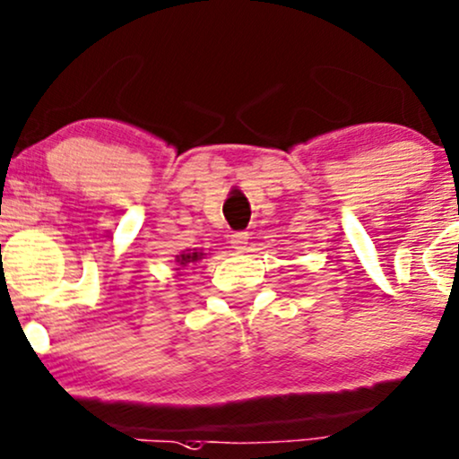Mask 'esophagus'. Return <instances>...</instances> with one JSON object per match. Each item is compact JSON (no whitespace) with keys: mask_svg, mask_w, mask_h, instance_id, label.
<instances>
[{"mask_svg":"<svg viewBox=\"0 0 459 459\" xmlns=\"http://www.w3.org/2000/svg\"><path fill=\"white\" fill-rule=\"evenodd\" d=\"M231 248H236V251H244L248 244V231H236V234H231Z\"/></svg>","mask_w":459,"mask_h":459,"instance_id":"34e87169","label":"esophagus"}]
</instances>
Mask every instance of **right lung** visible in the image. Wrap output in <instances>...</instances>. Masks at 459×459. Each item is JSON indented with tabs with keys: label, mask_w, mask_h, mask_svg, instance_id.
<instances>
[{
	"label": "right lung",
	"mask_w": 459,
	"mask_h": 459,
	"mask_svg": "<svg viewBox=\"0 0 459 459\" xmlns=\"http://www.w3.org/2000/svg\"><path fill=\"white\" fill-rule=\"evenodd\" d=\"M202 259V253H187V255H178L177 261L181 265H187V264H195V261Z\"/></svg>",
	"instance_id": "obj_1"
}]
</instances>
